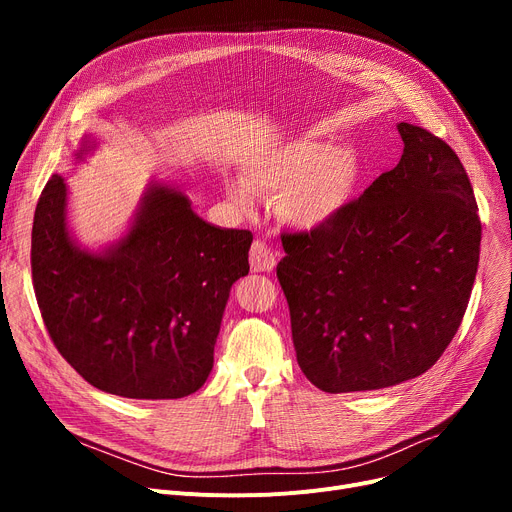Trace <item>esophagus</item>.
Masks as SVG:
<instances>
[{
  "label": "esophagus",
  "instance_id": "obj_1",
  "mask_svg": "<svg viewBox=\"0 0 512 512\" xmlns=\"http://www.w3.org/2000/svg\"><path fill=\"white\" fill-rule=\"evenodd\" d=\"M249 259H251V270L253 272H272L276 267V257H274L272 249L261 240L253 242Z\"/></svg>",
  "mask_w": 512,
  "mask_h": 512
}]
</instances>
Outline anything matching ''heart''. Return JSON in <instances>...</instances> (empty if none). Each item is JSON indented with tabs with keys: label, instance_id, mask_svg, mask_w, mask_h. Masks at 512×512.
<instances>
[{
	"label": "heart",
	"instance_id": "1",
	"mask_svg": "<svg viewBox=\"0 0 512 512\" xmlns=\"http://www.w3.org/2000/svg\"><path fill=\"white\" fill-rule=\"evenodd\" d=\"M363 172V153L353 143L288 139L251 157L242 176L224 180V191L238 211H253L257 193L276 197L284 224L317 230L353 203Z\"/></svg>",
	"mask_w": 512,
	"mask_h": 512
}]
</instances>
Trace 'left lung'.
<instances>
[{
    "mask_svg": "<svg viewBox=\"0 0 512 512\" xmlns=\"http://www.w3.org/2000/svg\"><path fill=\"white\" fill-rule=\"evenodd\" d=\"M396 128L394 170L330 224L282 238L297 361L330 394L425 373L459 330L477 274L481 222L461 159L425 128Z\"/></svg>",
    "mask_w": 512,
    "mask_h": 512,
    "instance_id": "obj_1",
    "label": "left lung"
}]
</instances>
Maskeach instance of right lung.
Here are the masks:
<instances>
[{"mask_svg": "<svg viewBox=\"0 0 512 512\" xmlns=\"http://www.w3.org/2000/svg\"><path fill=\"white\" fill-rule=\"evenodd\" d=\"M99 147L85 134L74 166ZM249 230L205 222L178 186L151 180L126 230L85 247L62 174L35 209L31 267L45 328L83 378L124 398H182L213 367L232 284L249 274Z\"/></svg>", "mask_w": 512, "mask_h": 512, "instance_id": "right-lung-1", "label": "right lung"}]
</instances>
